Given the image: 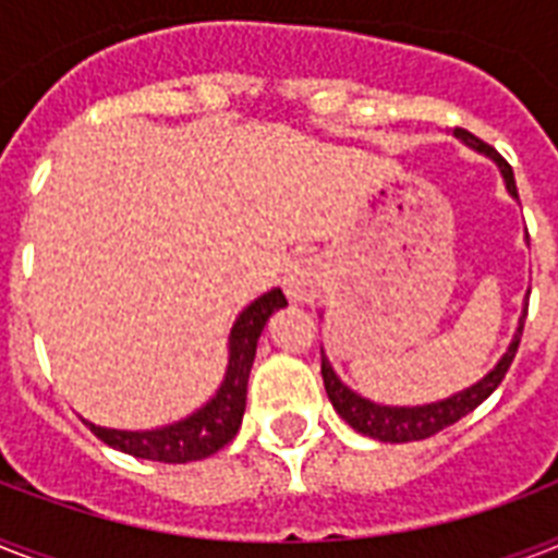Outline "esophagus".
Masks as SVG:
<instances>
[{
  "label": "esophagus",
  "mask_w": 558,
  "mask_h": 558,
  "mask_svg": "<svg viewBox=\"0 0 558 558\" xmlns=\"http://www.w3.org/2000/svg\"><path fill=\"white\" fill-rule=\"evenodd\" d=\"M322 287L324 269L318 257H298L287 269V278H283V289H287L289 301H295V304H310V301H315Z\"/></svg>",
  "instance_id": "esophagus-1"
}]
</instances>
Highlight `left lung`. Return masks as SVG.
I'll return each instance as SVG.
<instances>
[{
    "label": "left lung",
    "mask_w": 558,
    "mask_h": 558,
    "mask_svg": "<svg viewBox=\"0 0 558 558\" xmlns=\"http://www.w3.org/2000/svg\"><path fill=\"white\" fill-rule=\"evenodd\" d=\"M454 135L463 138L469 147H475L477 153H484V156L498 161V168H501L504 173V182H507V191H510L512 196H519V187H515V177H512L510 161L504 159L501 153H495V147L481 142V138L469 133V130H460V126L454 130ZM524 318H527V310H524V315H521L519 332H515L510 350L504 353V359L495 365V371L486 373L484 379L477 381V385L460 390V393L442 399V402H432V405H416V408L376 405V402H371V399H362L359 393H353L348 385H341V379L332 373L327 356L322 353L324 388H327V397H330L332 408L339 411L341 420H348V425H353L356 432L367 434V437H373V440H381V442L425 440V437L442 432L446 425L458 423L460 416H466L469 411H475V408L481 405V402H484V399L498 388V385H501V379L507 376V371H510L512 359H515V353H519Z\"/></svg>",
    "instance_id": "1"
}]
</instances>
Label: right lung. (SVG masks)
<instances>
[{
    "label": "right lung",
    "instance_id": "1",
    "mask_svg": "<svg viewBox=\"0 0 558 558\" xmlns=\"http://www.w3.org/2000/svg\"><path fill=\"white\" fill-rule=\"evenodd\" d=\"M280 306H287V295L280 289H271L257 298L248 310H243L228 339L226 381L219 385L217 397L196 414L168 428H156V432H116V428L86 423L92 434L112 449L126 451L133 458L159 460V463H191V460L210 458L240 432L245 411V385H248V371L257 353V339L269 315Z\"/></svg>",
    "mask_w": 558,
    "mask_h": 558
}]
</instances>
